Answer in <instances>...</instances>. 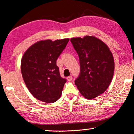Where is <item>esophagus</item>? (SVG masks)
I'll list each match as a JSON object with an SVG mask.
<instances>
[{
	"instance_id": "esophagus-1",
	"label": "esophagus",
	"mask_w": 134,
	"mask_h": 134,
	"mask_svg": "<svg viewBox=\"0 0 134 134\" xmlns=\"http://www.w3.org/2000/svg\"><path fill=\"white\" fill-rule=\"evenodd\" d=\"M67 80L69 81H71L72 80V76H70L69 77H67Z\"/></svg>"
}]
</instances>
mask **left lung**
I'll return each mask as SVG.
<instances>
[{
  "instance_id": "obj_1",
  "label": "left lung",
  "mask_w": 134,
  "mask_h": 134,
  "mask_svg": "<svg viewBox=\"0 0 134 134\" xmlns=\"http://www.w3.org/2000/svg\"><path fill=\"white\" fill-rule=\"evenodd\" d=\"M70 41L80 62L75 85L85 98H95L105 92L112 81L115 68L112 54L105 43L93 36Z\"/></svg>"
}]
</instances>
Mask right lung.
<instances>
[{
    "label": "right lung",
    "mask_w": 134,
    "mask_h": 134,
    "mask_svg": "<svg viewBox=\"0 0 134 134\" xmlns=\"http://www.w3.org/2000/svg\"><path fill=\"white\" fill-rule=\"evenodd\" d=\"M69 38L40 41L27 49L21 60L24 82L38 100L51 103L61 97L66 79L61 77L57 60Z\"/></svg>",
    "instance_id": "right-lung-1"
}]
</instances>
